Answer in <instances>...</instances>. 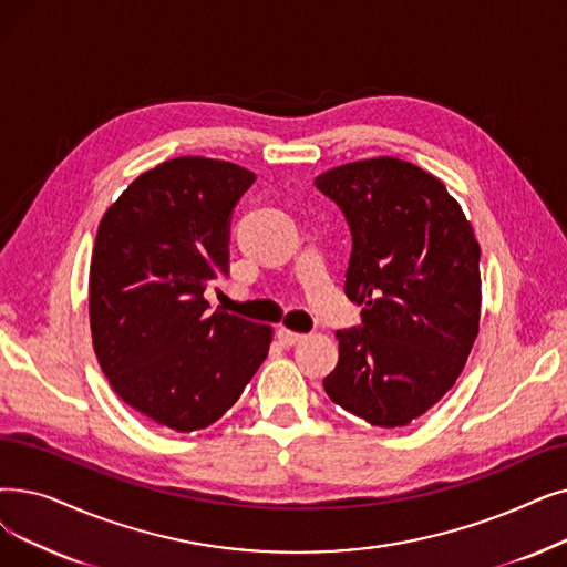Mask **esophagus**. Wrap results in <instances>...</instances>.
Segmentation results:
<instances>
[{
	"mask_svg": "<svg viewBox=\"0 0 567 567\" xmlns=\"http://www.w3.org/2000/svg\"><path fill=\"white\" fill-rule=\"evenodd\" d=\"M303 338V333H297V331H289V329H278V340L280 344H285V348H289V344H297L299 340Z\"/></svg>",
	"mask_w": 567,
	"mask_h": 567,
	"instance_id": "1",
	"label": "esophagus"
}]
</instances>
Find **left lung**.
<instances>
[{
	"mask_svg": "<svg viewBox=\"0 0 567 567\" xmlns=\"http://www.w3.org/2000/svg\"><path fill=\"white\" fill-rule=\"evenodd\" d=\"M315 187L352 234L344 293L361 324L342 329L329 399L368 424L408 426L454 386L480 331V243L435 176L403 159L336 166Z\"/></svg>",
	"mask_w": 567,
	"mask_h": 567,
	"instance_id": "obj_1",
	"label": "left lung"
}]
</instances>
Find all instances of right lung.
I'll return each instance as SVG.
<instances>
[{
  "instance_id": "right-lung-1",
  "label": "right lung",
  "mask_w": 567,
  "mask_h": 567,
  "mask_svg": "<svg viewBox=\"0 0 567 567\" xmlns=\"http://www.w3.org/2000/svg\"><path fill=\"white\" fill-rule=\"evenodd\" d=\"M252 171L206 157L141 174L106 210L90 264L96 359L117 396L178 433L217 422L268 354L270 327L213 310L231 213Z\"/></svg>"
}]
</instances>
